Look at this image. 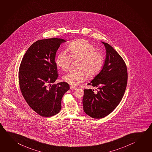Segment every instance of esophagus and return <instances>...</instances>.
<instances>
[{
  "label": "esophagus",
  "instance_id": "1",
  "mask_svg": "<svg viewBox=\"0 0 152 152\" xmlns=\"http://www.w3.org/2000/svg\"><path fill=\"white\" fill-rule=\"evenodd\" d=\"M70 88L71 90H76L77 89V88H76L75 86H70Z\"/></svg>",
  "mask_w": 152,
  "mask_h": 152
}]
</instances>
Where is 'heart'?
<instances>
[{
    "instance_id": "obj_1",
    "label": "heart",
    "mask_w": 152,
    "mask_h": 152,
    "mask_svg": "<svg viewBox=\"0 0 152 152\" xmlns=\"http://www.w3.org/2000/svg\"><path fill=\"white\" fill-rule=\"evenodd\" d=\"M67 50L70 54L64 50L60 51L56 58V64L62 70L66 71L69 68L72 59H80L77 67L80 69L72 70L63 77L64 81L70 85H78L86 80L88 75L91 77L96 76L104 66V54L97 52L96 47L87 40L72 42Z\"/></svg>"
}]
</instances>
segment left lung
<instances>
[{
    "instance_id": "left-lung-1",
    "label": "left lung",
    "mask_w": 152,
    "mask_h": 152,
    "mask_svg": "<svg viewBox=\"0 0 152 152\" xmlns=\"http://www.w3.org/2000/svg\"><path fill=\"white\" fill-rule=\"evenodd\" d=\"M106 50L104 67L88 85L96 87L84 90L83 109L90 117L100 119L110 114L120 104L128 82V70L120 54L107 43L102 42Z\"/></svg>"
}]
</instances>
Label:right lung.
<instances>
[{
  "instance_id": "obj_1",
  "label": "right lung",
  "mask_w": 152,
  "mask_h": 152,
  "mask_svg": "<svg viewBox=\"0 0 152 152\" xmlns=\"http://www.w3.org/2000/svg\"><path fill=\"white\" fill-rule=\"evenodd\" d=\"M66 40L52 38L36 41L30 46L20 65L19 83L22 94L30 108L43 117L59 113L61 99L69 90L66 82L52 84L58 77L55 57Z\"/></svg>"
}]
</instances>
